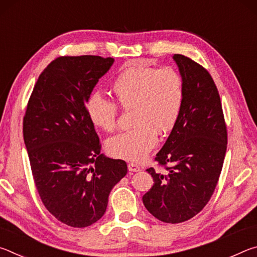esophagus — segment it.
<instances>
[{
  "label": "esophagus",
  "mask_w": 257,
  "mask_h": 257,
  "mask_svg": "<svg viewBox=\"0 0 257 257\" xmlns=\"http://www.w3.org/2000/svg\"><path fill=\"white\" fill-rule=\"evenodd\" d=\"M128 169H129V171H132V172H138V171H141V167H139L138 164L134 163V162H130V163L128 164Z\"/></svg>",
  "instance_id": "1"
}]
</instances>
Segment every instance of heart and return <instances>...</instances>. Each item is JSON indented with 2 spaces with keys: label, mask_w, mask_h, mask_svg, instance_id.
<instances>
[{
  "label": "heart",
  "mask_w": 257,
  "mask_h": 257,
  "mask_svg": "<svg viewBox=\"0 0 257 257\" xmlns=\"http://www.w3.org/2000/svg\"><path fill=\"white\" fill-rule=\"evenodd\" d=\"M111 88L121 106L133 108L135 127L108 139L106 150L114 158L144 159L158 143V134H169L179 121L186 97L184 79L172 68L137 64L123 69ZM86 110L97 128L104 132L115 129L119 115L115 102L94 93L87 98Z\"/></svg>",
  "instance_id": "1"
}]
</instances>
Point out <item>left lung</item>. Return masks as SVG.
Returning <instances> with one entry per match:
<instances>
[{"instance_id":"8db88e82","label":"left lung","mask_w":257,"mask_h":257,"mask_svg":"<svg viewBox=\"0 0 257 257\" xmlns=\"http://www.w3.org/2000/svg\"><path fill=\"white\" fill-rule=\"evenodd\" d=\"M185 82L180 119L150 168L154 185L143 196L152 215L180 223L201 212L212 197L227 151L228 134L217 88L205 68L181 54L173 55Z\"/></svg>"}]
</instances>
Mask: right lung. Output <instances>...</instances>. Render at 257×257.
Instances as JSON below:
<instances>
[{
  "label": "right lung",
  "instance_id": "1",
  "mask_svg": "<svg viewBox=\"0 0 257 257\" xmlns=\"http://www.w3.org/2000/svg\"><path fill=\"white\" fill-rule=\"evenodd\" d=\"M114 62L97 55L60 56L34 86L24 141L38 195L52 215L85 228L104 215L110 191L127 175L123 160L105 158L86 102Z\"/></svg>",
  "mask_w": 257,
  "mask_h": 257
}]
</instances>
